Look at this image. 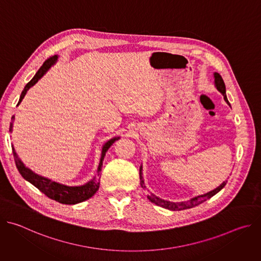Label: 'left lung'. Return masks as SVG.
<instances>
[{"label":"left lung","mask_w":261,"mask_h":261,"mask_svg":"<svg viewBox=\"0 0 261 261\" xmlns=\"http://www.w3.org/2000/svg\"><path fill=\"white\" fill-rule=\"evenodd\" d=\"M214 79H215V87L217 88V90L223 95V97H224V100L226 101V103L228 105H230V103L228 102L227 100V97H226V89H225V84L224 82H223L222 77L219 73L215 72L214 73ZM139 177H140V186L141 188L145 189V186H144V181H143V177H142V166L139 167ZM227 181V180H226ZM226 181H223L219 187H217L216 189H214L213 191H210L203 195H198L196 197H193L191 198L190 200H187V201H181V202H171V201H167V200H163L159 197H157L156 195L154 194H151V195H147V198L150 199L151 202L159 205V206H162L164 208H167V210H170V211H182V210H187V208H191V207H194L202 202H204L205 200L210 199L211 197H213L215 194H217L221 189H223L225 187L226 185Z\"/></svg>","instance_id":"left-lung-1"}]
</instances>
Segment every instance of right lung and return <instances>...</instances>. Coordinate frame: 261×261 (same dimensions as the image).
Wrapping results in <instances>:
<instances>
[{
  "mask_svg": "<svg viewBox=\"0 0 261 261\" xmlns=\"http://www.w3.org/2000/svg\"><path fill=\"white\" fill-rule=\"evenodd\" d=\"M57 61H58V56H54V57H50L49 59H47L43 63V65L40 67V69L38 71H37V73L35 74V76L32 79V81H30L25 85L23 91L21 92V95H20L19 101L17 103V106L19 105V103L21 102L23 97L25 96V94L29 91V89L32 88L37 82H38L44 75V74L46 73V71L53 65L56 64ZM13 121H14V116H12V118H11V123H10V128H9V131L11 133H12V128H13ZM119 138L120 137L111 138V139H109L103 145L102 152H101L100 163H99V166H98V169H97L98 175L94 176L91 180H89L85 185L74 186V187H72V186H66V185L59 184V182L54 181V180H51V179H49L47 177L41 176L39 174L33 172L30 168L25 167V165L18 158L13 145H12V152H13V156H14L16 167H17L19 173L21 174V176L25 180L30 181L32 185L35 186L37 189L40 190L43 194H45L48 198H50L53 200H56V201H58L60 203H63V204H76V203L83 202V201L91 198L98 191L99 185H100L99 174H100V171H101V168H102V164H103V160H104L105 154L108 151V148L111 145H113V143L116 140H118Z\"/></svg>",
  "mask_w": 261,
  "mask_h": 261,
  "instance_id": "obj_1",
  "label": "right lung"
}]
</instances>
